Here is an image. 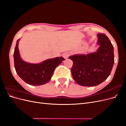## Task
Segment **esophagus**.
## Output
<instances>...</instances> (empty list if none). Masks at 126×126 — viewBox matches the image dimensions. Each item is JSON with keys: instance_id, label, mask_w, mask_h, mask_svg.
I'll use <instances>...</instances> for the list:
<instances>
[{"instance_id": "34e87169", "label": "esophagus", "mask_w": 126, "mask_h": 126, "mask_svg": "<svg viewBox=\"0 0 126 126\" xmlns=\"http://www.w3.org/2000/svg\"><path fill=\"white\" fill-rule=\"evenodd\" d=\"M68 56H69V54H68V53H64L63 54V57L64 58H65V59L67 58L68 57Z\"/></svg>"}]
</instances>
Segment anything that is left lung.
Segmentation results:
<instances>
[{"label": "left lung", "mask_w": 126, "mask_h": 126, "mask_svg": "<svg viewBox=\"0 0 126 126\" xmlns=\"http://www.w3.org/2000/svg\"><path fill=\"white\" fill-rule=\"evenodd\" d=\"M96 51L69 57L73 62L71 74L75 81L83 86L100 84L110 75L114 63L113 47L105 34H97Z\"/></svg>", "instance_id": "left-lung-1"}]
</instances>
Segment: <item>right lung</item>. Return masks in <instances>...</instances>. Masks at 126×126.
<instances>
[{
  "label": "right lung",
  "mask_w": 126,
  "mask_h": 126,
  "mask_svg": "<svg viewBox=\"0 0 126 126\" xmlns=\"http://www.w3.org/2000/svg\"><path fill=\"white\" fill-rule=\"evenodd\" d=\"M17 40L14 53V65L17 74L21 79L32 86H39L47 83L52 77L55 68L64 59L62 57L47 59L39 63L24 62L21 58Z\"/></svg>",
  "instance_id": "add662e5"
}]
</instances>
